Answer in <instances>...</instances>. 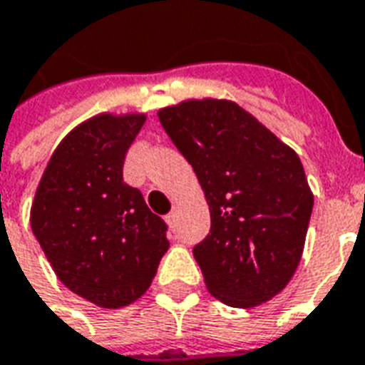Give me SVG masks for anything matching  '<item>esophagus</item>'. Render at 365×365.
Segmentation results:
<instances>
[{
    "instance_id": "1",
    "label": "esophagus",
    "mask_w": 365,
    "mask_h": 365,
    "mask_svg": "<svg viewBox=\"0 0 365 365\" xmlns=\"http://www.w3.org/2000/svg\"><path fill=\"white\" fill-rule=\"evenodd\" d=\"M165 222L169 223V227H175V223H177V206H173L171 212L165 215Z\"/></svg>"
}]
</instances>
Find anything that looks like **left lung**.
I'll return each instance as SVG.
<instances>
[{"instance_id":"left-lung-1","label":"left lung","mask_w":365,"mask_h":365,"mask_svg":"<svg viewBox=\"0 0 365 365\" xmlns=\"http://www.w3.org/2000/svg\"><path fill=\"white\" fill-rule=\"evenodd\" d=\"M157 116L208 202L210 235L192 251L208 292L241 309L272 299L297 270L313 210L299 155L227 98H186Z\"/></svg>"}]
</instances>
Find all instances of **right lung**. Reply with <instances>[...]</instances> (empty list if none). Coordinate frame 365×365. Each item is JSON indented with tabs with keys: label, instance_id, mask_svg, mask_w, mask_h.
Masks as SVG:
<instances>
[{
	"label": "right lung",
	"instance_id": "right-lung-1",
	"mask_svg": "<svg viewBox=\"0 0 365 365\" xmlns=\"http://www.w3.org/2000/svg\"><path fill=\"white\" fill-rule=\"evenodd\" d=\"M145 114L103 113L58 143L31 206V227L56 276L105 309L142 297L169 241L138 188L122 180Z\"/></svg>",
	"mask_w": 365,
	"mask_h": 365
}]
</instances>
